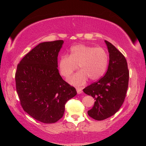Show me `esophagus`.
<instances>
[{
	"instance_id": "esophagus-1",
	"label": "esophagus",
	"mask_w": 146,
	"mask_h": 146,
	"mask_svg": "<svg viewBox=\"0 0 146 146\" xmlns=\"http://www.w3.org/2000/svg\"><path fill=\"white\" fill-rule=\"evenodd\" d=\"M76 91H77V94H81L83 92L82 88H79V87H77L76 88Z\"/></svg>"
}]
</instances>
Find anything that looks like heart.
Returning <instances> with one entry per match:
<instances>
[{
	"label": "heart",
	"instance_id": "obj_1",
	"mask_svg": "<svg viewBox=\"0 0 146 146\" xmlns=\"http://www.w3.org/2000/svg\"><path fill=\"white\" fill-rule=\"evenodd\" d=\"M108 61V55L102 48L78 44L71 48L70 55L61 56L58 68L62 76L68 78L79 65L81 71L71 76L68 82L74 85H82L88 78L91 81L100 78L107 70Z\"/></svg>",
	"mask_w": 146,
	"mask_h": 146
}]
</instances>
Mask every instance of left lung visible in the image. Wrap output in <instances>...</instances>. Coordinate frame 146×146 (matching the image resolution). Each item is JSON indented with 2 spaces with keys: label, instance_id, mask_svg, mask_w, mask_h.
Listing matches in <instances>:
<instances>
[{
  "label": "left lung",
  "instance_id": "left-lung-1",
  "mask_svg": "<svg viewBox=\"0 0 146 146\" xmlns=\"http://www.w3.org/2000/svg\"><path fill=\"white\" fill-rule=\"evenodd\" d=\"M105 42L110 58L107 72L97 82L83 89L86 94L95 98V104L88 114L97 120L106 119L119 110L125 100L129 80L125 56L110 42Z\"/></svg>",
  "mask_w": 146,
  "mask_h": 146
}]
</instances>
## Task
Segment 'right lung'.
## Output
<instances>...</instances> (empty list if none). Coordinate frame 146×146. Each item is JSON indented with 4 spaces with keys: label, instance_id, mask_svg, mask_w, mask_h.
<instances>
[{
    "label": "right lung",
    "instance_id": "add662e5",
    "mask_svg": "<svg viewBox=\"0 0 146 146\" xmlns=\"http://www.w3.org/2000/svg\"><path fill=\"white\" fill-rule=\"evenodd\" d=\"M63 44V40L39 43L22 59L15 72L16 91L23 110L45 123L61 119L66 102L77 94L58 70Z\"/></svg>",
    "mask_w": 146,
    "mask_h": 146
}]
</instances>
